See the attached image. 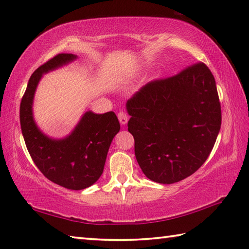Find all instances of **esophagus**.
I'll return each mask as SVG.
<instances>
[{"label":"esophagus","mask_w":249,"mask_h":249,"mask_svg":"<svg viewBox=\"0 0 249 249\" xmlns=\"http://www.w3.org/2000/svg\"><path fill=\"white\" fill-rule=\"evenodd\" d=\"M117 117H119V121H120V123H121L122 125H125L126 123H127L128 117H127V115H126L125 112L121 111V112L117 113Z\"/></svg>","instance_id":"1"}]
</instances>
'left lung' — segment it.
Here are the masks:
<instances>
[{"label": "left lung", "mask_w": 249, "mask_h": 249, "mask_svg": "<svg viewBox=\"0 0 249 249\" xmlns=\"http://www.w3.org/2000/svg\"><path fill=\"white\" fill-rule=\"evenodd\" d=\"M126 107L140 169L160 184L179 182L205 163L222 120L214 77L201 62L144 85Z\"/></svg>", "instance_id": "1"}]
</instances>
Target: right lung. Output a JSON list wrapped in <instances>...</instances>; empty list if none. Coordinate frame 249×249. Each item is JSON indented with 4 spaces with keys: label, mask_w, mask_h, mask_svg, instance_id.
I'll list each match as a JSON object with an SVG mask.
<instances>
[{
    "label": "right lung",
    "mask_w": 249,
    "mask_h": 249,
    "mask_svg": "<svg viewBox=\"0 0 249 249\" xmlns=\"http://www.w3.org/2000/svg\"><path fill=\"white\" fill-rule=\"evenodd\" d=\"M76 57L71 53L57 54L34 71L21 99L19 119L26 147L40 172L62 187L80 191L102 174L110 144L121 128L115 113L86 112L70 136L58 140L41 133L33 115L35 91L42 75Z\"/></svg>",
    "instance_id": "add662e5"
}]
</instances>
